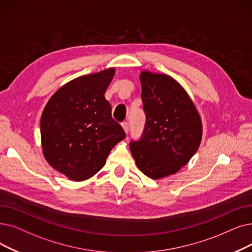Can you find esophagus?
<instances>
[{"label": "esophagus", "instance_id": "esophagus-1", "mask_svg": "<svg viewBox=\"0 0 252 252\" xmlns=\"http://www.w3.org/2000/svg\"><path fill=\"white\" fill-rule=\"evenodd\" d=\"M122 126H123V127H124V129H125V132L127 134V133H128V129H129V125H128V123H127V122H124V123L122 124Z\"/></svg>", "mask_w": 252, "mask_h": 252}]
</instances>
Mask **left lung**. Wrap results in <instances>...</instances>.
Listing matches in <instances>:
<instances>
[{"instance_id": "left-lung-1", "label": "left lung", "mask_w": 252, "mask_h": 252, "mask_svg": "<svg viewBox=\"0 0 252 252\" xmlns=\"http://www.w3.org/2000/svg\"><path fill=\"white\" fill-rule=\"evenodd\" d=\"M146 115L144 132L129 149L137 167L151 179L177 173L198 150L202 122L188 93L165 74H140Z\"/></svg>"}]
</instances>
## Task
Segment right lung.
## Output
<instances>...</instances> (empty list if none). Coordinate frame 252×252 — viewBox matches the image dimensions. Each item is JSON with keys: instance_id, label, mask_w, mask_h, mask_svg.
I'll return each mask as SVG.
<instances>
[{"instance_id": "obj_1", "label": "right lung", "mask_w": 252, "mask_h": 252, "mask_svg": "<svg viewBox=\"0 0 252 252\" xmlns=\"http://www.w3.org/2000/svg\"><path fill=\"white\" fill-rule=\"evenodd\" d=\"M114 74L111 68L71 80L43 110V155L53 169L74 181L94 176L112 148L126 138L104 96Z\"/></svg>"}]
</instances>
